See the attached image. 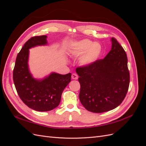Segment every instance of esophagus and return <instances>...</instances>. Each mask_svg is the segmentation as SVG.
<instances>
[{
  "label": "esophagus",
  "mask_w": 146,
  "mask_h": 146,
  "mask_svg": "<svg viewBox=\"0 0 146 146\" xmlns=\"http://www.w3.org/2000/svg\"><path fill=\"white\" fill-rule=\"evenodd\" d=\"M72 78L74 79V80H77V79H78V76L77 74H75V73H73L72 74Z\"/></svg>",
  "instance_id": "34e87169"
}]
</instances>
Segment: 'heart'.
<instances>
[{
  "label": "heart",
  "instance_id": "heart-1",
  "mask_svg": "<svg viewBox=\"0 0 146 146\" xmlns=\"http://www.w3.org/2000/svg\"><path fill=\"white\" fill-rule=\"evenodd\" d=\"M101 46L98 43H94L89 39L76 42L74 44L72 54L80 56L85 54L81 58V63L83 65H89L94 62L100 54Z\"/></svg>",
  "mask_w": 146,
  "mask_h": 146
}]
</instances>
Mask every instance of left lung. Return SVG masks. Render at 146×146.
<instances>
[{
  "label": "left lung",
  "instance_id": "obj_1",
  "mask_svg": "<svg viewBox=\"0 0 146 146\" xmlns=\"http://www.w3.org/2000/svg\"><path fill=\"white\" fill-rule=\"evenodd\" d=\"M111 49L104 58L76 68L80 84L79 99L87 110L104 113L120 105L129 90L130 72L126 52L112 38Z\"/></svg>",
  "mask_w": 146,
  "mask_h": 146
}]
</instances>
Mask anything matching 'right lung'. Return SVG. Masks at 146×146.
Wrapping results in <instances>:
<instances>
[{
  "label": "right lung",
  "instance_id": "1",
  "mask_svg": "<svg viewBox=\"0 0 146 146\" xmlns=\"http://www.w3.org/2000/svg\"><path fill=\"white\" fill-rule=\"evenodd\" d=\"M45 35L35 36L26 42L17 55L13 78L20 99L30 108L38 111H48L58 106L61 94L71 79V74H51L42 80L34 79L29 71L28 57L30 48L44 45Z\"/></svg>",
  "mask_w": 146,
  "mask_h": 146
}]
</instances>
